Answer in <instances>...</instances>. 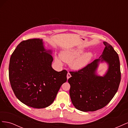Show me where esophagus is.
<instances>
[{
    "label": "esophagus",
    "mask_w": 128,
    "mask_h": 128,
    "mask_svg": "<svg viewBox=\"0 0 128 128\" xmlns=\"http://www.w3.org/2000/svg\"><path fill=\"white\" fill-rule=\"evenodd\" d=\"M70 77H71L70 74L68 72L67 73V80H68V79H69V78H70Z\"/></svg>",
    "instance_id": "1"
}]
</instances>
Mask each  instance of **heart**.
I'll return each mask as SVG.
<instances>
[{"instance_id": "heart-1", "label": "heart", "mask_w": 128, "mask_h": 128, "mask_svg": "<svg viewBox=\"0 0 128 128\" xmlns=\"http://www.w3.org/2000/svg\"><path fill=\"white\" fill-rule=\"evenodd\" d=\"M84 51L82 49H72L62 52L61 59L66 62H70V66L75 70H79L86 67L92 58L91 53H86L83 55ZM55 61L61 64V60L59 57L55 56Z\"/></svg>"}]
</instances>
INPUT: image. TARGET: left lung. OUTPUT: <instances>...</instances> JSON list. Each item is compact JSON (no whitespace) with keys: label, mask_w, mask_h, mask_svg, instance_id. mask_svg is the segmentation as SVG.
Here are the masks:
<instances>
[{"label":"left lung","mask_w":128,"mask_h":128,"mask_svg":"<svg viewBox=\"0 0 128 128\" xmlns=\"http://www.w3.org/2000/svg\"><path fill=\"white\" fill-rule=\"evenodd\" d=\"M102 55L78 71L70 72L68 80L70 85L69 94L72 102L78 110L94 112L106 106L117 92L121 81L119 57L113 48L104 42ZM108 64L104 76L96 75L100 62Z\"/></svg>","instance_id":"left-lung-1"}]
</instances>
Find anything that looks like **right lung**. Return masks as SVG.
Returning <instances> with one entry per match:
<instances>
[{"instance_id":"obj_1","label":"right lung","mask_w":128,"mask_h":128,"mask_svg":"<svg viewBox=\"0 0 128 128\" xmlns=\"http://www.w3.org/2000/svg\"><path fill=\"white\" fill-rule=\"evenodd\" d=\"M51 50H46L40 39L21 42L12 54L9 79L16 98L26 106L43 108L52 104L67 72L52 68Z\"/></svg>"}]
</instances>
